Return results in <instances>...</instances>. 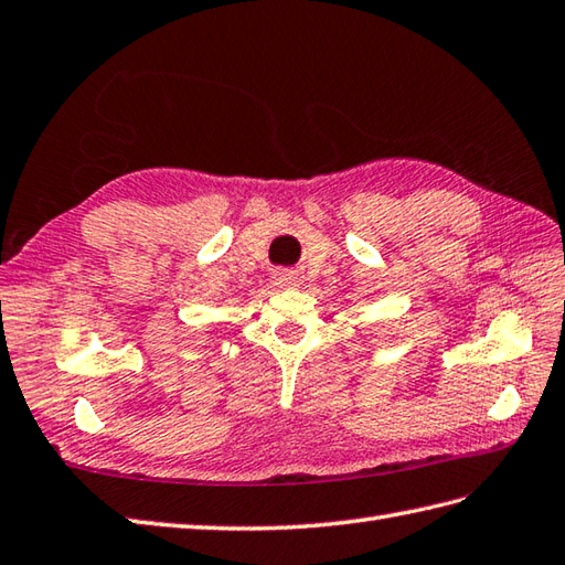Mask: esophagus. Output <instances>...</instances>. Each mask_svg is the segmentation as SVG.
<instances>
[{
    "mask_svg": "<svg viewBox=\"0 0 565 565\" xmlns=\"http://www.w3.org/2000/svg\"><path fill=\"white\" fill-rule=\"evenodd\" d=\"M295 282H297L295 273L282 270V273H275V275H273V285H275V287H290V285H295Z\"/></svg>",
    "mask_w": 565,
    "mask_h": 565,
    "instance_id": "1",
    "label": "esophagus"
}]
</instances>
